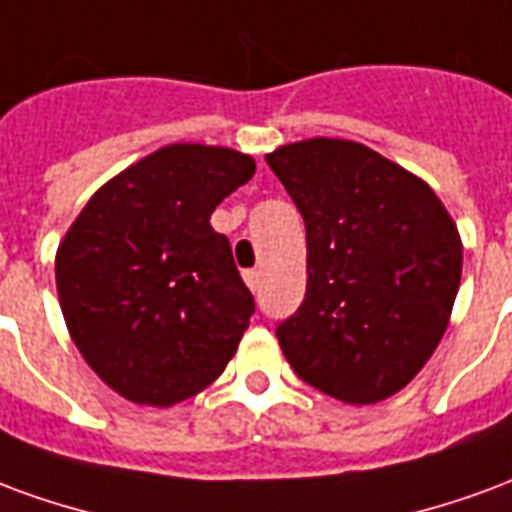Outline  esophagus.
<instances>
[{
	"label": "esophagus",
	"instance_id": "obj_1",
	"mask_svg": "<svg viewBox=\"0 0 512 512\" xmlns=\"http://www.w3.org/2000/svg\"><path fill=\"white\" fill-rule=\"evenodd\" d=\"M242 278H245V283L251 286V292H256V289H259V278H261L259 270H245L242 272Z\"/></svg>",
	"mask_w": 512,
	"mask_h": 512
}]
</instances>
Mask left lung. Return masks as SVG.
I'll return each mask as SVG.
<instances>
[{
	"label": "left lung",
	"instance_id": "obj_1",
	"mask_svg": "<svg viewBox=\"0 0 512 512\" xmlns=\"http://www.w3.org/2000/svg\"><path fill=\"white\" fill-rule=\"evenodd\" d=\"M267 166L305 220L308 286L278 324L302 382L376 404L442 341L461 283V237L423 179L343 138L275 149Z\"/></svg>",
	"mask_w": 512,
	"mask_h": 512
}]
</instances>
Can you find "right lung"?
<instances>
[{"label": "right lung", "instance_id": "obj_1", "mask_svg": "<svg viewBox=\"0 0 512 512\" xmlns=\"http://www.w3.org/2000/svg\"><path fill=\"white\" fill-rule=\"evenodd\" d=\"M253 171L234 149L163 147L106 182L59 245L67 330L133 404L193 398L237 352L256 302L210 215Z\"/></svg>", "mask_w": 512, "mask_h": 512}]
</instances>
